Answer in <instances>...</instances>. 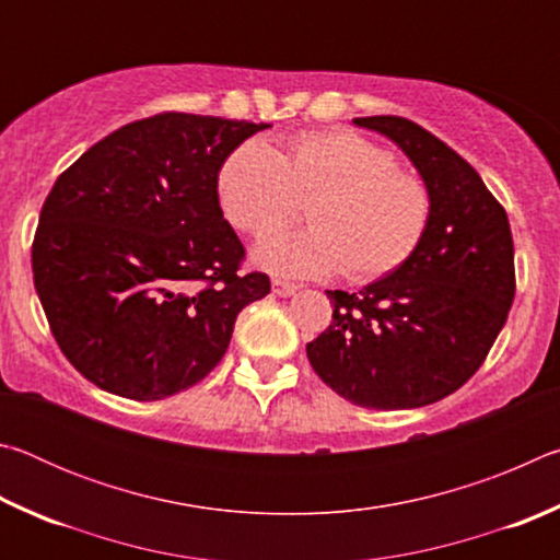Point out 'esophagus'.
I'll return each instance as SVG.
<instances>
[{"mask_svg": "<svg viewBox=\"0 0 560 560\" xmlns=\"http://www.w3.org/2000/svg\"><path fill=\"white\" fill-rule=\"evenodd\" d=\"M271 291L277 293V296H291V293L296 291V283H289V281L273 279V281H271Z\"/></svg>", "mask_w": 560, "mask_h": 560, "instance_id": "esophagus-1", "label": "esophagus"}]
</instances>
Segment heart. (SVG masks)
I'll list each match as a JSON object with an SVG mask.
<instances>
[{
  "instance_id": "obj_1",
  "label": "heart",
  "mask_w": 560,
  "mask_h": 560,
  "mask_svg": "<svg viewBox=\"0 0 560 560\" xmlns=\"http://www.w3.org/2000/svg\"><path fill=\"white\" fill-rule=\"evenodd\" d=\"M220 205L236 230L264 236L306 207L308 230L267 236L254 261L279 277L320 279L343 271L365 283L412 257L432 217L420 177L397 170L390 150L353 130H308L279 153L249 138L224 158Z\"/></svg>"
}]
</instances>
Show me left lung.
Listing matches in <instances>:
<instances>
[{
  "mask_svg": "<svg viewBox=\"0 0 560 560\" xmlns=\"http://www.w3.org/2000/svg\"><path fill=\"white\" fill-rule=\"evenodd\" d=\"M353 122L410 158L432 217L402 267L358 293L326 291L334 320L306 355L353 405L410 410L459 390L485 363L516 293L514 240L477 170L430 130L400 116Z\"/></svg>",
  "mask_w": 560,
  "mask_h": 560,
  "instance_id": "8db88e82",
  "label": "left lung"
}]
</instances>
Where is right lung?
Wrapping results in <instances>:
<instances>
[{"label": "right lung", "instance_id": "obj_1", "mask_svg": "<svg viewBox=\"0 0 560 560\" xmlns=\"http://www.w3.org/2000/svg\"><path fill=\"white\" fill-rule=\"evenodd\" d=\"M269 128L158 113L110 132L56 179L32 244L34 287L61 353L101 390L153 402L210 375L244 306L271 291L240 273L224 158Z\"/></svg>", "mask_w": 560, "mask_h": 560}]
</instances>
